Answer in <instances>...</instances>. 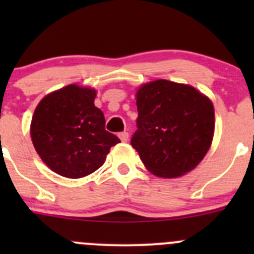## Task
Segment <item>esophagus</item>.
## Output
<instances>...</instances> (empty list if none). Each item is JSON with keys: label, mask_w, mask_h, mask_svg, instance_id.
<instances>
[{"label": "esophagus", "mask_w": 254, "mask_h": 254, "mask_svg": "<svg viewBox=\"0 0 254 254\" xmlns=\"http://www.w3.org/2000/svg\"><path fill=\"white\" fill-rule=\"evenodd\" d=\"M119 137H120V140H122L123 142H127V140H129V132H127V131L119 132Z\"/></svg>", "instance_id": "esophagus-1"}]
</instances>
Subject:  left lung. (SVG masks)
Masks as SVG:
<instances>
[{
	"instance_id": "obj_1",
	"label": "left lung",
	"mask_w": 254,
	"mask_h": 254,
	"mask_svg": "<svg viewBox=\"0 0 254 254\" xmlns=\"http://www.w3.org/2000/svg\"><path fill=\"white\" fill-rule=\"evenodd\" d=\"M136 131L132 147L150 172L175 178L196 167L214 135V107L188 84L158 79L136 94Z\"/></svg>"
}]
</instances>
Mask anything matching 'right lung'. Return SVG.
<instances>
[{
    "instance_id": "add662e5",
    "label": "right lung",
    "mask_w": 254,
    "mask_h": 254,
    "mask_svg": "<svg viewBox=\"0 0 254 254\" xmlns=\"http://www.w3.org/2000/svg\"><path fill=\"white\" fill-rule=\"evenodd\" d=\"M96 91L70 84L48 94L35 109L30 136L38 155L54 172L81 178L98 170L119 137L106 130Z\"/></svg>"
}]
</instances>
